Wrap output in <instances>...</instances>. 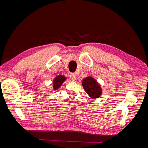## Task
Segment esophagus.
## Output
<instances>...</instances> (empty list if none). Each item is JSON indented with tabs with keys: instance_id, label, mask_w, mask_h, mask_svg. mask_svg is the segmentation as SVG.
<instances>
[{
	"instance_id": "34e87169",
	"label": "esophagus",
	"mask_w": 148,
	"mask_h": 148,
	"mask_svg": "<svg viewBox=\"0 0 148 148\" xmlns=\"http://www.w3.org/2000/svg\"><path fill=\"white\" fill-rule=\"evenodd\" d=\"M70 78L71 80H73V81H75V80H76V79H77V75H76L75 73H70Z\"/></svg>"
}]
</instances>
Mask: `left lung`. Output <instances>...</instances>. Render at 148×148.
Listing matches in <instances>:
<instances>
[{
    "instance_id": "left-lung-1",
    "label": "left lung",
    "mask_w": 148,
    "mask_h": 148,
    "mask_svg": "<svg viewBox=\"0 0 148 148\" xmlns=\"http://www.w3.org/2000/svg\"><path fill=\"white\" fill-rule=\"evenodd\" d=\"M82 84L84 90L91 97L97 98L101 96V88L94 78L91 77L86 78L83 79Z\"/></svg>"
}]
</instances>
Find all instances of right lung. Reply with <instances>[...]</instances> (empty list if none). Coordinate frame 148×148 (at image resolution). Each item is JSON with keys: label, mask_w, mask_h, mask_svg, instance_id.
I'll return each instance as SVG.
<instances>
[{"label": "right lung", "mask_w": 148, "mask_h": 148, "mask_svg": "<svg viewBox=\"0 0 148 148\" xmlns=\"http://www.w3.org/2000/svg\"><path fill=\"white\" fill-rule=\"evenodd\" d=\"M65 79H66L65 77H64V76H61V75L58 76L57 77L55 78L54 81H53V86L55 90H56V89H57L61 86L62 83L65 81Z\"/></svg>", "instance_id": "obj_1"}]
</instances>
